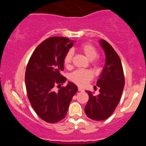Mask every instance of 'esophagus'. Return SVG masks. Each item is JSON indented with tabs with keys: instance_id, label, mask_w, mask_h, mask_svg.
<instances>
[{
	"instance_id": "obj_1",
	"label": "esophagus",
	"mask_w": 146,
	"mask_h": 146,
	"mask_svg": "<svg viewBox=\"0 0 146 146\" xmlns=\"http://www.w3.org/2000/svg\"><path fill=\"white\" fill-rule=\"evenodd\" d=\"M78 90H79V91H83V90H84V88H82V87H80V86H79V87H78Z\"/></svg>"
}]
</instances>
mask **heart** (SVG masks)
I'll list each match as a JSON object with an SVG mask.
<instances>
[{
  "label": "heart",
  "instance_id": "heart-1",
  "mask_svg": "<svg viewBox=\"0 0 146 146\" xmlns=\"http://www.w3.org/2000/svg\"><path fill=\"white\" fill-rule=\"evenodd\" d=\"M80 49L88 60L92 61L98 56V51L91 44H85L80 47ZM73 53L72 51H68L64 58V64L66 66L71 64ZM93 78V73L88 70L80 69L73 72L71 75V80L77 84L82 86L86 84Z\"/></svg>",
  "mask_w": 146,
  "mask_h": 146
}]
</instances>
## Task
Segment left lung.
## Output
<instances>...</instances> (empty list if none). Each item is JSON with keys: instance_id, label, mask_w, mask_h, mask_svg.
<instances>
[{"instance_id": "8db88e82", "label": "left lung", "mask_w": 146, "mask_h": 146, "mask_svg": "<svg viewBox=\"0 0 146 146\" xmlns=\"http://www.w3.org/2000/svg\"><path fill=\"white\" fill-rule=\"evenodd\" d=\"M106 56V62L102 73L99 76L97 86L100 94L86 90L89 96L84 108L87 117L95 121H103L113 114L119 102L125 84L122 64L116 51L108 42L99 40Z\"/></svg>"}]
</instances>
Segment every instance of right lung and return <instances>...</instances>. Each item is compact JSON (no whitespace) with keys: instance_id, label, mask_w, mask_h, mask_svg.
<instances>
[{"instance_id":"add662e5","label":"right lung","mask_w":146,"mask_h":146,"mask_svg":"<svg viewBox=\"0 0 146 146\" xmlns=\"http://www.w3.org/2000/svg\"><path fill=\"white\" fill-rule=\"evenodd\" d=\"M75 41L64 37H51L40 43L33 51L25 72L29 100L37 115L48 123L64 118L78 86L68 82L55 91L54 87L66 82L61 75L64 58Z\"/></svg>"}]
</instances>
